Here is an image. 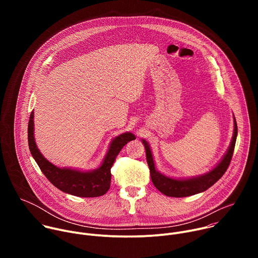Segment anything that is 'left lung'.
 <instances>
[{
  "instance_id": "1",
  "label": "left lung",
  "mask_w": 258,
  "mask_h": 258,
  "mask_svg": "<svg viewBox=\"0 0 258 258\" xmlns=\"http://www.w3.org/2000/svg\"><path fill=\"white\" fill-rule=\"evenodd\" d=\"M237 135H238V127H237L236 119L234 117V135H233L229 149L225 154V156L223 157V159L220 160L218 164L214 168H212L210 171L202 175L189 177V178H171L157 171L155 168V163L153 160L150 146L145 140H143V144L145 146V150H146L147 163L149 165L151 179L154 183V186L165 196L176 197V198L188 197V196H192V195L206 191L212 185H214V183L227 171L230 165L231 159L233 157Z\"/></svg>"
}]
</instances>
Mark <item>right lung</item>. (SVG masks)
Returning a JSON list of instances; mask_svg holds the SVG:
<instances>
[{
  "mask_svg": "<svg viewBox=\"0 0 258 258\" xmlns=\"http://www.w3.org/2000/svg\"><path fill=\"white\" fill-rule=\"evenodd\" d=\"M33 111L28 121V146L30 153L39 167L60 191L78 197H99L107 193L111 181V169L114 160L120 150L130 141L136 139L132 133H124L114 138L110 143L109 149L100 167L91 171H83L72 168H60L49 162L40 152L34 141Z\"/></svg>",
  "mask_w": 258,
  "mask_h": 258,
  "instance_id": "right-lung-1",
  "label": "right lung"
}]
</instances>
